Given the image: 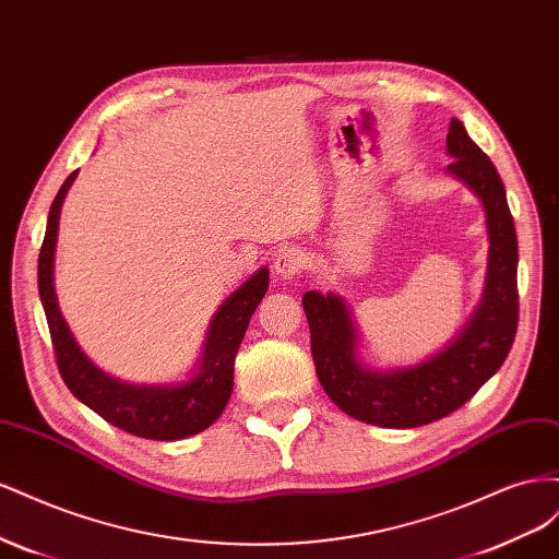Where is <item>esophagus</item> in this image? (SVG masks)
<instances>
[{
    "mask_svg": "<svg viewBox=\"0 0 559 559\" xmlns=\"http://www.w3.org/2000/svg\"><path fill=\"white\" fill-rule=\"evenodd\" d=\"M302 251L298 247H282L273 261V273L277 280H294L302 270Z\"/></svg>",
    "mask_w": 559,
    "mask_h": 559,
    "instance_id": "esophagus-1",
    "label": "esophagus"
}]
</instances>
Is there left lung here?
Masks as SVG:
<instances>
[{
  "instance_id": "obj_1",
  "label": "left lung",
  "mask_w": 559,
  "mask_h": 559,
  "mask_svg": "<svg viewBox=\"0 0 559 559\" xmlns=\"http://www.w3.org/2000/svg\"><path fill=\"white\" fill-rule=\"evenodd\" d=\"M448 173L462 179L485 207L489 263L478 310L454 341L417 366L376 370L357 359V326L343 298L302 296L317 378L349 417L389 429H413L448 417L478 392L509 357L518 331V238L495 163L452 118Z\"/></svg>"
}]
</instances>
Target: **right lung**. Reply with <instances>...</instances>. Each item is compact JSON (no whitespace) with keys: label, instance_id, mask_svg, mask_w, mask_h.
<instances>
[{"label":"right lung","instance_id":"obj_1","mask_svg":"<svg viewBox=\"0 0 559 559\" xmlns=\"http://www.w3.org/2000/svg\"><path fill=\"white\" fill-rule=\"evenodd\" d=\"M76 173L64 179L50 205L39 251V296L46 312L58 370L70 392L109 425L148 441H179L205 431L224 413L233 392V366L253 310L267 292V267L247 280L216 310L198 373L181 384H130L99 370L76 345L58 308L53 253L62 200Z\"/></svg>","mask_w":559,"mask_h":559}]
</instances>
